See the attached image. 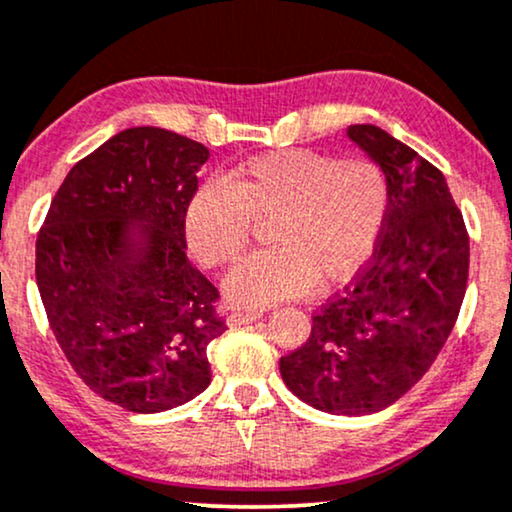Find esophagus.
<instances>
[{
    "mask_svg": "<svg viewBox=\"0 0 512 512\" xmlns=\"http://www.w3.org/2000/svg\"><path fill=\"white\" fill-rule=\"evenodd\" d=\"M262 316V309H236L229 314V326H243V323H252Z\"/></svg>",
    "mask_w": 512,
    "mask_h": 512,
    "instance_id": "34e87169",
    "label": "esophagus"
}]
</instances>
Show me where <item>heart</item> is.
Segmentation results:
<instances>
[{"label":"heart","mask_w":512,"mask_h":512,"mask_svg":"<svg viewBox=\"0 0 512 512\" xmlns=\"http://www.w3.org/2000/svg\"><path fill=\"white\" fill-rule=\"evenodd\" d=\"M226 181L208 179L184 212V236L205 267L243 255L252 219L271 222L269 252L250 257L224 281L226 300L262 309L321 286L352 281L378 250L390 217V184L368 158L316 151L257 155Z\"/></svg>","instance_id":"1"}]
</instances>
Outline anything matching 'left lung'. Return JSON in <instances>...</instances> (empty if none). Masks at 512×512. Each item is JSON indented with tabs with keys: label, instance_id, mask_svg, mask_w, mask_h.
Segmentation results:
<instances>
[{
	"label": "left lung",
	"instance_id": "left-lung-1",
	"mask_svg": "<svg viewBox=\"0 0 512 512\" xmlns=\"http://www.w3.org/2000/svg\"><path fill=\"white\" fill-rule=\"evenodd\" d=\"M347 137L390 184L385 234L371 264L278 366L304 404L366 416L404 397L437 359L461 312L470 241L435 165L375 125H349Z\"/></svg>",
	"mask_w": 512,
	"mask_h": 512
}]
</instances>
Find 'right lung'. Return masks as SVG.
<instances>
[{
	"instance_id": "1",
	"label": "right lung",
	"mask_w": 512,
	"mask_h": 512,
	"mask_svg": "<svg viewBox=\"0 0 512 512\" xmlns=\"http://www.w3.org/2000/svg\"><path fill=\"white\" fill-rule=\"evenodd\" d=\"M208 158L170 129L129 127L68 172L37 236L58 345L89 390L127 411L174 409L210 385L208 345L226 326L184 236Z\"/></svg>"
}]
</instances>
